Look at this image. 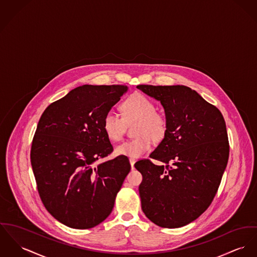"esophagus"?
I'll list each match as a JSON object with an SVG mask.
<instances>
[{
    "mask_svg": "<svg viewBox=\"0 0 257 257\" xmlns=\"http://www.w3.org/2000/svg\"><path fill=\"white\" fill-rule=\"evenodd\" d=\"M129 161H130V164H131L132 168H134V164H135V162H136V159H135V158H130Z\"/></svg>",
    "mask_w": 257,
    "mask_h": 257,
    "instance_id": "esophagus-1",
    "label": "esophagus"
}]
</instances>
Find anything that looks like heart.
I'll list each match as a JSON object with an SVG mask.
<instances>
[{"instance_id":"obj_1","label":"heart","mask_w":257,"mask_h":257,"mask_svg":"<svg viewBox=\"0 0 257 257\" xmlns=\"http://www.w3.org/2000/svg\"><path fill=\"white\" fill-rule=\"evenodd\" d=\"M155 102L147 96L135 93L120 104L121 116L109 111L102 120V130L111 142L121 141L126 124L136 121L133 134L136 136L115 148V154L130 158H139L152 147V140L158 142L164 138L167 131V119L156 111Z\"/></svg>"}]
</instances>
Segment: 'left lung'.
Listing matches in <instances>:
<instances>
[{
  "label": "left lung",
  "instance_id": "obj_1",
  "mask_svg": "<svg viewBox=\"0 0 257 257\" xmlns=\"http://www.w3.org/2000/svg\"><path fill=\"white\" fill-rule=\"evenodd\" d=\"M164 107L167 131L150 158L135 163L145 215L162 228H180L211 204L229 158L226 123L217 107L187 86L139 85Z\"/></svg>",
  "mask_w": 257,
  "mask_h": 257
}]
</instances>
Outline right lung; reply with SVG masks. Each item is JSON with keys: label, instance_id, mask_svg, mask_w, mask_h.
<instances>
[{"label": "right lung", "instance_id": "obj_1", "mask_svg": "<svg viewBox=\"0 0 257 257\" xmlns=\"http://www.w3.org/2000/svg\"><path fill=\"white\" fill-rule=\"evenodd\" d=\"M127 91L126 85H83L41 115L31 165L44 206L65 226L90 229L112 211L131 165L122 156L97 161L113 152L102 120Z\"/></svg>", "mask_w": 257, "mask_h": 257}]
</instances>
